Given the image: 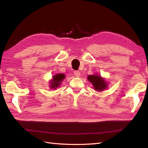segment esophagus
I'll use <instances>...</instances> for the list:
<instances>
[{
    "label": "esophagus",
    "instance_id": "1",
    "mask_svg": "<svg viewBox=\"0 0 148 148\" xmlns=\"http://www.w3.org/2000/svg\"><path fill=\"white\" fill-rule=\"evenodd\" d=\"M74 74H75V77H79V76H80V72H79V71H74Z\"/></svg>",
    "mask_w": 148,
    "mask_h": 148
}]
</instances>
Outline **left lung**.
Segmentation results:
<instances>
[{
    "label": "left lung",
    "mask_w": 148,
    "mask_h": 148,
    "mask_svg": "<svg viewBox=\"0 0 148 148\" xmlns=\"http://www.w3.org/2000/svg\"><path fill=\"white\" fill-rule=\"evenodd\" d=\"M88 79L93 85L94 89L96 91H101L104 90L108 86L106 80L99 75H91L88 77Z\"/></svg>",
    "instance_id": "obj_1"
}]
</instances>
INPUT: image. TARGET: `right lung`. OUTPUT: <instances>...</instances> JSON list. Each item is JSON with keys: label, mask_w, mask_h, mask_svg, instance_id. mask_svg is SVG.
Segmentation results:
<instances>
[{"label": "right lung", "mask_w": 148, "mask_h": 148, "mask_svg": "<svg viewBox=\"0 0 148 148\" xmlns=\"http://www.w3.org/2000/svg\"><path fill=\"white\" fill-rule=\"evenodd\" d=\"M65 78V75L63 73L56 74L53 76L52 79L50 82V87L52 89H56L59 87L60 83L63 81V79Z\"/></svg>", "instance_id": "obj_1"}]
</instances>
